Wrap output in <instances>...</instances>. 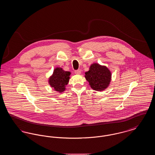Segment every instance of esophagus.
<instances>
[{
  "instance_id": "1",
  "label": "esophagus",
  "mask_w": 155,
  "mask_h": 155,
  "mask_svg": "<svg viewBox=\"0 0 155 155\" xmlns=\"http://www.w3.org/2000/svg\"><path fill=\"white\" fill-rule=\"evenodd\" d=\"M74 72H75V74H80L81 73V70L80 69H78L77 70H75Z\"/></svg>"
}]
</instances>
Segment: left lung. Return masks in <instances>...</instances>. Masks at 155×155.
<instances>
[{
    "label": "left lung",
    "mask_w": 155,
    "mask_h": 155,
    "mask_svg": "<svg viewBox=\"0 0 155 155\" xmlns=\"http://www.w3.org/2000/svg\"><path fill=\"white\" fill-rule=\"evenodd\" d=\"M110 70L104 66L92 64L88 71L85 73V78L94 90L101 91L107 88L111 81Z\"/></svg>",
    "instance_id": "8db88e82"
}]
</instances>
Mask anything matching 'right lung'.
Returning a JSON list of instances; mask_svg holds the SVG:
<instances>
[{
    "label": "right lung",
    "mask_w": 155,
    "mask_h": 155,
    "mask_svg": "<svg viewBox=\"0 0 155 155\" xmlns=\"http://www.w3.org/2000/svg\"><path fill=\"white\" fill-rule=\"evenodd\" d=\"M70 74V72L65 71L61 68L58 67L54 69L49 78V84L56 91L62 92L65 90V87L69 81Z\"/></svg>",
    "instance_id": "add662e5"
}]
</instances>
